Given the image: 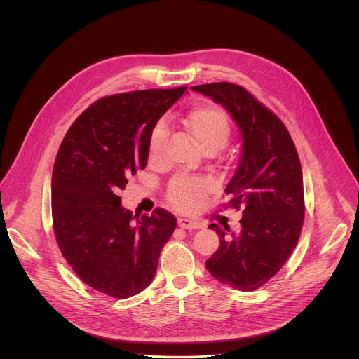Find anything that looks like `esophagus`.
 Instances as JSON below:
<instances>
[{"label": "esophagus", "instance_id": "esophagus-1", "mask_svg": "<svg viewBox=\"0 0 359 359\" xmlns=\"http://www.w3.org/2000/svg\"><path fill=\"white\" fill-rule=\"evenodd\" d=\"M178 226L182 229H196L199 228V224L188 218H178Z\"/></svg>", "mask_w": 359, "mask_h": 359}]
</instances>
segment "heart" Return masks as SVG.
Returning <instances> with one entry per match:
<instances>
[{
	"label": "heart",
	"mask_w": 359,
	"mask_h": 359,
	"mask_svg": "<svg viewBox=\"0 0 359 359\" xmlns=\"http://www.w3.org/2000/svg\"><path fill=\"white\" fill-rule=\"evenodd\" d=\"M182 126L203 152H218L231 138V123L226 113L215 104H201L191 109L182 117ZM167 135L165 124L158 123L152 131L149 141V158L157 161L161 156L163 144ZM205 191V184L195 180H178L168 188L171 203L189 210L198 205L199 198Z\"/></svg>",
	"instance_id": "heart-1"
}]
</instances>
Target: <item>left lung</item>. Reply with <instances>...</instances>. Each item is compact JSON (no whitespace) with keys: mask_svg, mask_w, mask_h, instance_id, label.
Wrapping results in <instances>:
<instances>
[{"mask_svg":"<svg viewBox=\"0 0 359 359\" xmlns=\"http://www.w3.org/2000/svg\"><path fill=\"white\" fill-rule=\"evenodd\" d=\"M191 90L222 104L242 140L238 167L225 188L226 195H233V207H245L241 232L228 236L218 225H208L217 232L219 246L205 268L221 283L252 292L276 275L300 238L304 219L300 158L283 123L241 86L214 83Z\"/></svg>","mask_w":359,"mask_h":359,"instance_id":"left-lung-1","label":"left lung"}]
</instances>
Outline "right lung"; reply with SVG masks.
<instances>
[{
	"mask_svg": "<svg viewBox=\"0 0 359 359\" xmlns=\"http://www.w3.org/2000/svg\"><path fill=\"white\" fill-rule=\"evenodd\" d=\"M185 90L100 100L72 124L56 154L51 202L59 249L86 285L110 297L128 299L151 285L177 226L163 208L133 215L118 192L147 167L154 126Z\"/></svg>",
	"mask_w": 359,
	"mask_h": 359,
	"instance_id": "obj_1",
	"label": "right lung"
}]
</instances>
